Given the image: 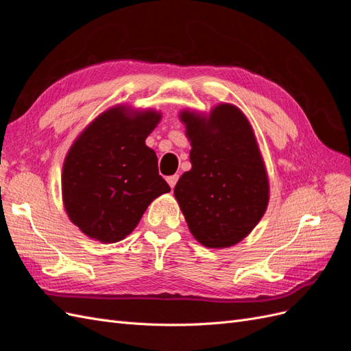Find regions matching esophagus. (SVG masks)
<instances>
[{
	"instance_id": "obj_1",
	"label": "esophagus",
	"mask_w": 351,
	"mask_h": 351,
	"mask_svg": "<svg viewBox=\"0 0 351 351\" xmlns=\"http://www.w3.org/2000/svg\"><path fill=\"white\" fill-rule=\"evenodd\" d=\"M177 180H178V176H169V177H167V183L169 184V187L174 189Z\"/></svg>"
}]
</instances>
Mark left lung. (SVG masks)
<instances>
[{"label": "left lung", "mask_w": 351, "mask_h": 351, "mask_svg": "<svg viewBox=\"0 0 351 351\" xmlns=\"http://www.w3.org/2000/svg\"><path fill=\"white\" fill-rule=\"evenodd\" d=\"M178 119L190 142V162L174 187L192 236L208 249L247 237L269 204V177L254 130L234 104L209 112L184 108Z\"/></svg>", "instance_id": "1"}]
</instances>
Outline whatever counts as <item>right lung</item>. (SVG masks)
Returning <instances> with one entry per match:
<instances>
[{
  "instance_id": "1",
  "label": "right lung",
  "mask_w": 351,
  "mask_h": 351,
  "mask_svg": "<svg viewBox=\"0 0 351 351\" xmlns=\"http://www.w3.org/2000/svg\"><path fill=\"white\" fill-rule=\"evenodd\" d=\"M162 112L117 104L84 127L71 143L61 173L66 214L84 236L117 243L137 227L145 210L169 186L145 141Z\"/></svg>"
}]
</instances>
